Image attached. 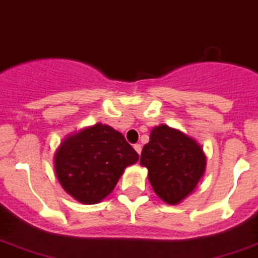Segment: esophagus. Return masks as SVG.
Wrapping results in <instances>:
<instances>
[{"mask_svg":"<svg viewBox=\"0 0 258 258\" xmlns=\"http://www.w3.org/2000/svg\"><path fill=\"white\" fill-rule=\"evenodd\" d=\"M134 148H135L136 152L140 155V152H142V144H135V146H134Z\"/></svg>","mask_w":258,"mask_h":258,"instance_id":"1","label":"esophagus"}]
</instances>
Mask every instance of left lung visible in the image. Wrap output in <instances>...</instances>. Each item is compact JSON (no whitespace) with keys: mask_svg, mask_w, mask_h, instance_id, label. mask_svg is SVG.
I'll list each match as a JSON object with an SVG mask.
<instances>
[{"mask_svg":"<svg viewBox=\"0 0 258 258\" xmlns=\"http://www.w3.org/2000/svg\"><path fill=\"white\" fill-rule=\"evenodd\" d=\"M140 164L148 169L155 194L169 205H176L198 187L205 172L207 158L202 146L181 131L156 125L142 150Z\"/></svg>","mask_w":258,"mask_h":258,"instance_id":"8db88e82","label":"left lung"}]
</instances>
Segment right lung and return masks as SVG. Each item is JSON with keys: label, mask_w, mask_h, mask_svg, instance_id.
Wrapping results in <instances>:
<instances>
[{"label": "right lung", "mask_w": 258, "mask_h": 258, "mask_svg": "<svg viewBox=\"0 0 258 258\" xmlns=\"http://www.w3.org/2000/svg\"><path fill=\"white\" fill-rule=\"evenodd\" d=\"M139 155L124 136L107 124H94L69 135L54 155L58 181L82 204H98L114 190Z\"/></svg>", "instance_id": "add662e5"}]
</instances>
